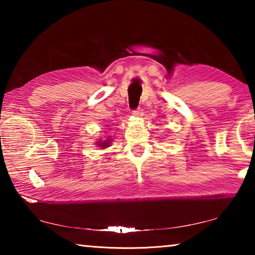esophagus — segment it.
<instances>
[{
  "mask_svg": "<svg viewBox=\"0 0 255 255\" xmlns=\"http://www.w3.org/2000/svg\"><path fill=\"white\" fill-rule=\"evenodd\" d=\"M132 115L135 116V117H141V116H143V109H141V108H137V109L132 111Z\"/></svg>",
  "mask_w": 255,
  "mask_h": 255,
  "instance_id": "1",
  "label": "esophagus"
}]
</instances>
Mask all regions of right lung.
<instances>
[{
	"label": "right lung",
	"instance_id": "add662e5",
	"mask_svg": "<svg viewBox=\"0 0 255 255\" xmlns=\"http://www.w3.org/2000/svg\"><path fill=\"white\" fill-rule=\"evenodd\" d=\"M99 146H100V147H103V148H106V147H108V146H109V144H110V139H107V140H105V141H99Z\"/></svg>",
	"mask_w": 255,
	"mask_h": 255
}]
</instances>
